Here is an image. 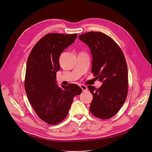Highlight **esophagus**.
Instances as JSON below:
<instances>
[{
	"label": "esophagus",
	"instance_id": "obj_1",
	"mask_svg": "<svg viewBox=\"0 0 152 152\" xmlns=\"http://www.w3.org/2000/svg\"><path fill=\"white\" fill-rule=\"evenodd\" d=\"M80 88H82V91H87V90H88L87 86H85V85H80Z\"/></svg>",
	"mask_w": 152,
	"mask_h": 152
}]
</instances>
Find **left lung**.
<instances>
[{
    "mask_svg": "<svg viewBox=\"0 0 152 152\" xmlns=\"http://www.w3.org/2000/svg\"><path fill=\"white\" fill-rule=\"evenodd\" d=\"M91 52V73L103 82L99 88L88 85L93 94L90 111L103 120L114 116L124 104L128 93L127 66L121 48L114 39L101 32L79 36Z\"/></svg>",
    "mask_w": 152,
    "mask_h": 152,
    "instance_id": "1",
    "label": "left lung"
}]
</instances>
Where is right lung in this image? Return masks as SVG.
Listing matches in <instances>:
<instances>
[{
  "label": "right lung",
  "instance_id": "obj_1",
  "mask_svg": "<svg viewBox=\"0 0 152 152\" xmlns=\"http://www.w3.org/2000/svg\"><path fill=\"white\" fill-rule=\"evenodd\" d=\"M76 38V34H48L36 43L28 58L25 91L38 117L49 124H57L67 117L73 97L82 91L74 83L59 87L55 81L59 56Z\"/></svg>",
  "mask_w": 152,
  "mask_h": 152
}]
</instances>
